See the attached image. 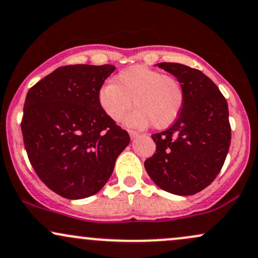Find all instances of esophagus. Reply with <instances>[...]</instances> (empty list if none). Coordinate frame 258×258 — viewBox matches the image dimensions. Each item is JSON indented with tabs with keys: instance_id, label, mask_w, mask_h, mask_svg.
I'll list each match as a JSON object with an SVG mask.
<instances>
[{
	"instance_id": "obj_1",
	"label": "esophagus",
	"mask_w": 258,
	"mask_h": 258,
	"mask_svg": "<svg viewBox=\"0 0 258 258\" xmlns=\"http://www.w3.org/2000/svg\"><path fill=\"white\" fill-rule=\"evenodd\" d=\"M138 136H139V133L137 131H130V137H131L132 139L138 137Z\"/></svg>"
}]
</instances>
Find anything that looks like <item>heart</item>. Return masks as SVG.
Masks as SVG:
<instances>
[{
    "label": "heart",
    "instance_id": "heart-1",
    "mask_svg": "<svg viewBox=\"0 0 258 258\" xmlns=\"http://www.w3.org/2000/svg\"><path fill=\"white\" fill-rule=\"evenodd\" d=\"M132 99L138 109L127 117V125L142 128L153 123L155 128H166L179 116L185 93L178 79L146 65L121 70L114 82L103 85L98 92L99 106L116 122L132 108Z\"/></svg>",
    "mask_w": 258,
    "mask_h": 258
}]
</instances>
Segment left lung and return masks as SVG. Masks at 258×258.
<instances>
[{
    "mask_svg": "<svg viewBox=\"0 0 258 258\" xmlns=\"http://www.w3.org/2000/svg\"><path fill=\"white\" fill-rule=\"evenodd\" d=\"M184 88L182 111L166 131L152 135L155 154L144 162L162 190L193 195L220 173L230 146L229 111L218 87L200 70L178 63H159Z\"/></svg>",
    "mask_w": 258,
    "mask_h": 258,
    "instance_id": "left-lung-1",
    "label": "left lung"
}]
</instances>
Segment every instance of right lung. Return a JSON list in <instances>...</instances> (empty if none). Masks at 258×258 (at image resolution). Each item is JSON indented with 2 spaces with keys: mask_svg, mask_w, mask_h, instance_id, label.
<instances>
[{
  "mask_svg": "<svg viewBox=\"0 0 258 258\" xmlns=\"http://www.w3.org/2000/svg\"><path fill=\"white\" fill-rule=\"evenodd\" d=\"M114 65H65L29 90L22 132L40 179L67 199L98 193L130 143L127 131L109 119L98 92Z\"/></svg>",
  "mask_w": 258,
  "mask_h": 258,
  "instance_id": "add662e5",
  "label": "right lung"
}]
</instances>
